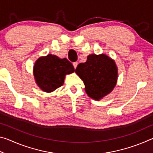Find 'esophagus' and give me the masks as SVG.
Here are the masks:
<instances>
[{
	"label": "esophagus",
	"mask_w": 153,
	"mask_h": 153,
	"mask_svg": "<svg viewBox=\"0 0 153 153\" xmlns=\"http://www.w3.org/2000/svg\"><path fill=\"white\" fill-rule=\"evenodd\" d=\"M73 66L74 67V69H76L77 66V62H74V63H73Z\"/></svg>",
	"instance_id": "1"
}]
</instances>
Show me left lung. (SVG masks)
Segmentation results:
<instances>
[{"label": "left lung", "mask_w": 153, "mask_h": 153, "mask_svg": "<svg viewBox=\"0 0 153 153\" xmlns=\"http://www.w3.org/2000/svg\"><path fill=\"white\" fill-rule=\"evenodd\" d=\"M75 71L84 82L88 95L95 100L110 93L117 83L115 62L103 54L89 55L86 62L79 63Z\"/></svg>", "instance_id": "left-lung-1"}]
</instances>
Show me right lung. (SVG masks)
I'll return each instance as SVG.
<instances>
[{"mask_svg": "<svg viewBox=\"0 0 153 153\" xmlns=\"http://www.w3.org/2000/svg\"><path fill=\"white\" fill-rule=\"evenodd\" d=\"M72 64L67 59L48 55L36 61L33 75L37 84L44 91L51 92L63 86L65 76L74 72Z\"/></svg>", "mask_w": 153, "mask_h": 153, "instance_id": "add662e5", "label": "right lung"}]
</instances>
